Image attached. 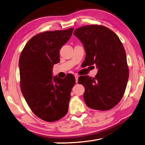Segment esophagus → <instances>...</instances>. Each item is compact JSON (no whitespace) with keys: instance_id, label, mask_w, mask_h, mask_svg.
<instances>
[{"instance_id":"esophagus-1","label":"esophagus","mask_w":145,"mask_h":145,"mask_svg":"<svg viewBox=\"0 0 145 145\" xmlns=\"http://www.w3.org/2000/svg\"><path fill=\"white\" fill-rule=\"evenodd\" d=\"M75 81H76V83H77V82H78V75H75Z\"/></svg>"}]
</instances>
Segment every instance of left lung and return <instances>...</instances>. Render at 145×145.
<instances>
[{
  "label": "left lung",
  "instance_id": "1",
  "mask_svg": "<svg viewBox=\"0 0 145 145\" xmlns=\"http://www.w3.org/2000/svg\"><path fill=\"white\" fill-rule=\"evenodd\" d=\"M73 34L84 45L86 66L96 65L95 78L78 77L84 86V100L91 109L107 111L118 104L129 79L126 53L116 34L106 27L91 25L76 29Z\"/></svg>",
  "mask_w": 145,
  "mask_h": 145
}]
</instances>
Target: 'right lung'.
Instances as JSON below:
<instances>
[{
	"label": "right lung",
	"mask_w": 145,
	"mask_h": 145,
	"mask_svg": "<svg viewBox=\"0 0 145 145\" xmlns=\"http://www.w3.org/2000/svg\"><path fill=\"white\" fill-rule=\"evenodd\" d=\"M73 29L46 31L29 40L19 59L20 88L31 111L48 122L67 114L71 91L75 84L72 74L65 78L52 76L54 64L59 63V50L70 38Z\"/></svg>",
	"instance_id": "right-lung-1"
}]
</instances>
